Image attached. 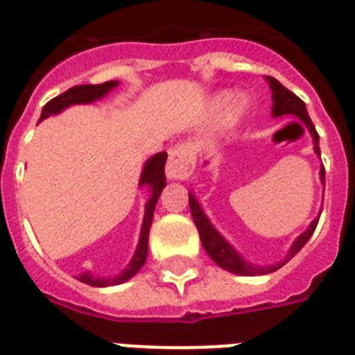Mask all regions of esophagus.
I'll return each mask as SVG.
<instances>
[{
	"instance_id": "34e87169",
	"label": "esophagus",
	"mask_w": 355,
	"mask_h": 355,
	"mask_svg": "<svg viewBox=\"0 0 355 355\" xmlns=\"http://www.w3.org/2000/svg\"><path fill=\"white\" fill-rule=\"evenodd\" d=\"M196 171V154L189 145H177L169 150L166 175L169 180H188Z\"/></svg>"
}]
</instances>
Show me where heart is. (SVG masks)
<instances>
[{
  "label": "heart",
  "instance_id": "heart-1",
  "mask_svg": "<svg viewBox=\"0 0 355 355\" xmlns=\"http://www.w3.org/2000/svg\"><path fill=\"white\" fill-rule=\"evenodd\" d=\"M245 110H248V102H245V100L243 98L231 100V102L227 104L225 110H223V113H221V117H220L221 128L223 130L231 128L232 124L236 123L238 119L242 117L243 113H245Z\"/></svg>",
  "mask_w": 355,
  "mask_h": 355
}]
</instances>
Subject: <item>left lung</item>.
<instances>
[{
	"label": "left lung",
	"instance_id": "8db88e82",
	"mask_svg": "<svg viewBox=\"0 0 355 355\" xmlns=\"http://www.w3.org/2000/svg\"><path fill=\"white\" fill-rule=\"evenodd\" d=\"M268 83H270V89H272V100H274V105H272V115L274 117H281V115H294V117H300L307 124V128H309L311 135H313V145H315V153L320 156V147H318V134H316L315 124L311 123L309 113H307V107H305L304 100L297 98L296 94L288 91L286 87H283L279 81L272 78V76H266ZM320 180L322 182H326V171H324V167L320 169ZM189 210H191V216H193V221H196L197 231H199V236H201L202 248L208 253V257L212 259L216 264L227 272H232V274L238 275H264L270 274V272H275V270H279L283 264L291 261L292 257L296 255L297 251L304 248L307 240L313 236V232H315L316 225H318V218L313 220V223L309 225V229L305 232H302L300 236L296 238V242L292 243L291 251H288V255L283 262H277L274 266H253L250 262L243 261L242 255H238L236 250L232 248L231 243L227 242L225 238L221 236L220 232L214 229V225L210 223L205 212H202L201 205L197 202L196 196L193 193H189Z\"/></svg>",
	"mask_w": 355,
	"mask_h": 355
}]
</instances>
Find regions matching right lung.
I'll use <instances>...</instances> for the list:
<instances>
[{
    "mask_svg": "<svg viewBox=\"0 0 355 355\" xmlns=\"http://www.w3.org/2000/svg\"><path fill=\"white\" fill-rule=\"evenodd\" d=\"M119 81H105V83H98V85H78V87H70L69 91H64L63 94H59L55 98H51L48 104L42 107V113H40L39 121H44L50 115H58L69 107V105L74 104H91L94 100L104 98L105 94L110 93L113 87H117ZM166 159L167 153L154 154L153 158H148V162L143 167L141 178H139V186H148L150 189V199L145 205V218H143L141 225V234H139V243H137V250H135L132 261L123 272L117 275V277H94L89 272L81 274L78 279L81 283L91 286H110V285H121L124 281L132 279L141 266L147 261L148 253V231H150V223H153L154 208H156V202H158V197L162 193V189L166 188Z\"/></svg>",
    "mask_w": 355,
    "mask_h": 355,
    "instance_id": "right-lung-1",
    "label": "right lung"
}]
</instances>
